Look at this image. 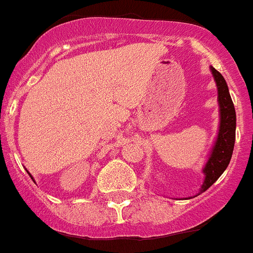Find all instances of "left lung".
Returning a JSON list of instances; mask_svg holds the SVG:
<instances>
[{
	"label": "left lung",
	"mask_w": 253,
	"mask_h": 253,
	"mask_svg": "<svg viewBox=\"0 0 253 253\" xmlns=\"http://www.w3.org/2000/svg\"><path fill=\"white\" fill-rule=\"evenodd\" d=\"M213 80L217 86V103H218V131L216 135L215 143L212 145L209 158L206 161L202 172L205 175L203 184L199 189L198 194L206 192L210 186L224 173L226 167L229 166L234 149L235 143V126H237V116H235L234 104L229 94L226 81L222 74L217 72L213 67H210ZM194 195V197H197ZM193 197H188L185 199H190Z\"/></svg>",
	"instance_id": "1"
}]
</instances>
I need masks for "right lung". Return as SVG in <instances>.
<instances>
[{
    "mask_svg": "<svg viewBox=\"0 0 253 253\" xmlns=\"http://www.w3.org/2000/svg\"><path fill=\"white\" fill-rule=\"evenodd\" d=\"M27 172H28V173H29V171H27ZM29 176H31V177H32V180H33V176H32V175H31V173H29Z\"/></svg>",
    "mask_w": 253,
    "mask_h": 253,
    "instance_id": "right-lung-1",
    "label": "right lung"
}]
</instances>
